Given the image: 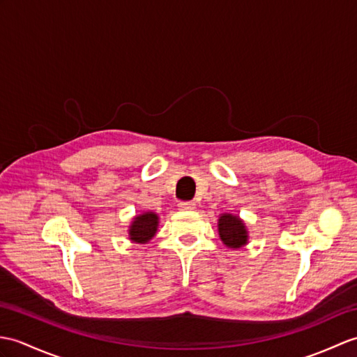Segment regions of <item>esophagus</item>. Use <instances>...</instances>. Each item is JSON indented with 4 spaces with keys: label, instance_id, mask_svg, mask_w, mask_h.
<instances>
[{
    "label": "esophagus",
    "instance_id": "1",
    "mask_svg": "<svg viewBox=\"0 0 357 357\" xmlns=\"http://www.w3.org/2000/svg\"><path fill=\"white\" fill-rule=\"evenodd\" d=\"M178 206L181 210H185V211H192L196 208V204L193 201H181L178 204Z\"/></svg>",
    "mask_w": 357,
    "mask_h": 357
}]
</instances>
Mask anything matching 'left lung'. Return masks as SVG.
Here are the masks:
<instances>
[{"instance_id": "left-lung-1", "label": "left lung", "mask_w": 357, "mask_h": 357, "mask_svg": "<svg viewBox=\"0 0 357 357\" xmlns=\"http://www.w3.org/2000/svg\"><path fill=\"white\" fill-rule=\"evenodd\" d=\"M219 237L223 245L231 250H238L248 243V229L243 220L234 214L223 213L218 222Z\"/></svg>"}]
</instances>
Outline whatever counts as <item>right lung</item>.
Masks as SVG:
<instances>
[{"instance_id":"right-lung-1","label":"right lung","mask_w":357,"mask_h":357,"mask_svg":"<svg viewBox=\"0 0 357 357\" xmlns=\"http://www.w3.org/2000/svg\"><path fill=\"white\" fill-rule=\"evenodd\" d=\"M158 214L147 211L135 216L129 227V240L134 243H147L158 229Z\"/></svg>"}]
</instances>
